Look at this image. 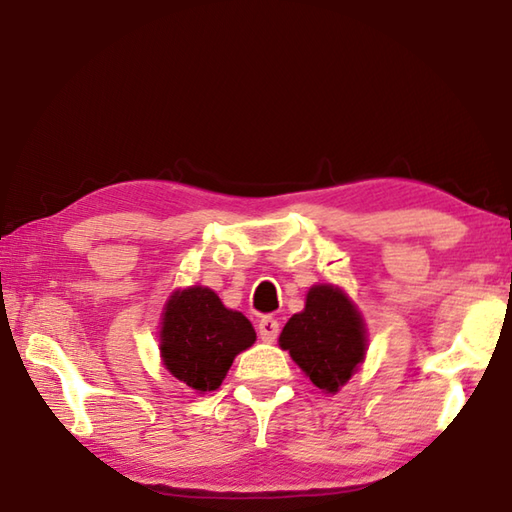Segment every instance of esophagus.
Wrapping results in <instances>:
<instances>
[{
    "label": "esophagus",
    "mask_w": 512,
    "mask_h": 512,
    "mask_svg": "<svg viewBox=\"0 0 512 512\" xmlns=\"http://www.w3.org/2000/svg\"><path fill=\"white\" fill-rule=\"evenodd\" d=\"M257 331H259V338L264 342H275L277 333H280V322L275 318H262L257 324Z\"/></svg>",
    "instance_id": "1"
}]
</instances>
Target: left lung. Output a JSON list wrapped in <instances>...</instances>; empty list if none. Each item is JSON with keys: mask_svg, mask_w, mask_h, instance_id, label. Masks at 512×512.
<instances>
[{"mask_svg": "<svg viewBox=\"0 0 512 512\" xmlns=\"http://www.w3.org/2000/svg\"><path fill=\"white\" fill-rule=\"evenodd\" d=\"M280 347L315 387L336 394L365 362L367 324L340 286L313 284L304 309L284 324Z\"/></svg>", "mask_w": 512, "mask_h": 512, "instance_id": "8db88e82", "label": "left lung"}]
</instances>
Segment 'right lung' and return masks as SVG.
I'll list each match as a JSON object with an SVG mask.
<instances>
[{
    "instance_id": "1",
    "label": "right lung",
    "mask_w": 512,
    "mask_h": 512,
    "mask_svg": "<svg viewBox=\"0 0 512 512\" xmlns=\"http://www.w3.org/2000/svg\"><path fill=\"white\" fill-rule=\"evenodd\" d=\"M159 351L165 369L197 394L215 392L257 333L244 313L232 311L208 286L176 288L161 313Z\"/></svg>"
}]
</instances>
